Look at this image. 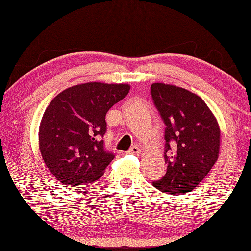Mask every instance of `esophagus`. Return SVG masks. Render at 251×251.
<instances>
[{
	"label": "esophagus",
	"mask_w": 251,
	"mask_h": 251,
	"mask_svg": "<svg viewBox=\"0 0 251 251\" xmlns=\"http://www.w3.org/2000/svg\"><path fill=\"white\" fill-rule=\"evenodd\" d=\"M128 152H129V154H133V155H141L142 154V151H141V148H139L138 146H133L128 151Z\"/></svg>",
	"instance_id": "obj_1"
}]
</instances>
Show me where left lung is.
<instances>
[{"label": "left lung", "mask_w": 251, "mask_h": 251, "mask_svg": "<svg viewBox=\"0 0 251 251\" xmlns=\"http://www.w3.org/2000/svg\"><path fill=\"white\" fill-rule=\"evenodd\" d=\"M156 108L166 125L167 172L152 182L168 195H184L207 176L219 156L220 127L214 113L197 94L176 85L154 83Z\"/></svg>", "instance_id": "left-lung-1"}]
</instances>
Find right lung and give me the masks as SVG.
Masks as SVG:
<instances>
[{"label":"right lung","instance_id":"right-lung-1","mask_svg":"<svg viewBox=\"0 0 251 251\" xmlns=\"http://www.w3.org/2000/svg\"><path fill=\"white\" fill-rule=\"evenodd\" d=\"M129 90L128 84L84 83L66 88L49 104L41 120L39 146L59 182L74 187L103 176L114 159L104 148L106 113Z\"/></svg>","mask_w":251,"mask_h":251}]
</instances>
